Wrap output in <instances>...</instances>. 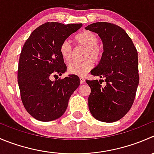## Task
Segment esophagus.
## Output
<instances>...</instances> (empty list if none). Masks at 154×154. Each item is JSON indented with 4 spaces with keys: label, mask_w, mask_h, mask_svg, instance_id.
I'll return each instance as SVG.
<instances>
[{
    "label": "esophagus",
    "mask_w": 154,
    "mask_h": 154,
    "mask_svg": "<svg viewBox=\"0 0 154 154\" xmlns=\"http://www.w3.org/2000/svg\"><path fill=\"white\" fill-rule=\"evenodd\" d=\"M80 83L83 84V83H85V79L83 78V77H80Z\"/></svg>",
    "instance_id": "obj_1"
}]
</instances>
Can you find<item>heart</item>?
<instances>
[{
	"label": "heart",
	"mask_w": 154,
	"mask_h": 154,
	"mask_svg": "<svg viewBox=\"0 0 154 154\" xmlns=\"http://www.w3.org/2000/svg\"><path fill=\"white\" fill-rule=\"evenodd\" d=\"M76 41L80 45L86 47L83 58L84 61L74 62L68 66V71L71 74L83 76L89 72L94 65V61H98L102 55L101 47L98 44V36L90 31H84L76 37ZM59 52L62 59L66 62H70L72 57V46L68 40L62 43Z\"/></svg>",
	"instance_id": "heart-1"
}]
</instances>
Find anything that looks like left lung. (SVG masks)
<instances>
[{"label": "left lung", "mask_w": 154, "mask_h": 154, "mask_svg": "<svg viewBox=\"0 0 154 154\" xmlns=\"http://www.w3.org/2000/svg\"><path fill=\"white\" fill-rule=\"evenodd\" d=\"M97 33L104 52L91 74L104 80L86 82L91 89L89 109L96 120L113 123L123 117L132 107L139 82L138 52L129 36L118 25L95 22L86 27ZM106 85L101 87V81Z\"/></svg>", "instance_id": "1"}]
</instances>
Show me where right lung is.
Returning a JSON list of instances; mask_svg holds the SVG:
<instances>
[{"mask_svg": "<svg viewBox=\"0 0 154 154\" xmlns=\"http://www.w3.org/2000/svg\"><path fill=\"white\" fill-rule=\"evenodd\" d=\"M81 27V23L46 22L31 33L22 47L18 84L25 110L36 120L48 122L62 117L80 86V78L74 74L54 81L50 78L66 71L59 48Z\"/></svg>", "mask_w": 154, "mask_h": 154, "instance_id": "add662e5", "label": "right lung"}]
</instances>
